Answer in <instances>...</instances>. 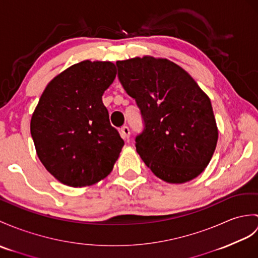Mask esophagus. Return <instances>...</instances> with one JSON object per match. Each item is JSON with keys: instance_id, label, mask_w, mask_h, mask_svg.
<instances>
[{"instance_id": "obj_1", "label": "esophagus", "mask_w": 258, "mask_h": 258, "mask_svg": "<svg viewBox=\"0 0 258 258\" xmlns=\"http://www.w3.org/2000/svg\"><path fill=\"white\" fill-rule=\"evenodd\" d=\"M119 132H121V135H122V137H123V140L128 141L130 134H131L130 128H128L127 126H123V127H121V130H119Z\"/></svg>"}]
</instances>
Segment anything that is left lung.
<instances>
[{"mask_svg":"<svg viewBox=\"0 0 258 258\" xmlns=\"http://www.w3.org/2000/svg\"><path fill=\"white\" fill-rule=\"evenodd\" d=\"M117 77L135 99L143 130L136 152L158 178L182 183L210 163L218 142L211 101L187 71L153 57L117 61Z\"/></svg>","mask_w":258,"mask_h":258,"instance_id":"left-lung-1","label":"left lung"}]
</instances>
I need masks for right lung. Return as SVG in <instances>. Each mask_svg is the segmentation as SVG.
<instances>
[{
    "label": "right lung",
    "instance_id": "1",
    "mask_svg": "<svg viewBox=\"0 0 258 258\" xmlns=\"http://www.w3.org/2000/svg\"><path fill=\"white\" fill-rule=\"evenodd\" d=\"M115 75L114 63L86 60L53 78L41 94L31 134L38 158L63 184L98 182L118 158L124 141L102 102Z\"/></svg>",
    "mask_w": 258,
    "mask_h": 258
}]
</instances>
